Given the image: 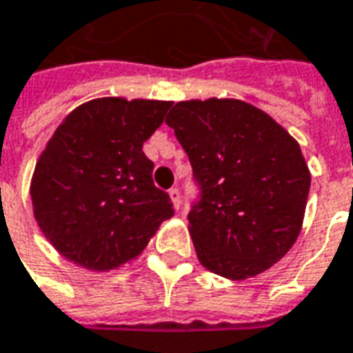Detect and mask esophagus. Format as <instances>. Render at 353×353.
<instances>
[{
	"label": "esophagus",
	"mask_w": 353,
	"mask_h": 353,
	"mask_svg": "<svg viewBox=\"0 0 353 353\" xmlns=\"http://www.w3.org/2000/svg\"><path fill=\"white\" fill-rule=\"evenodd\" d=\"M169 197H171V201H173L174 208L180 210V206H182V197H180L179 188H171V190H169Z\"/></svg>",
	"instance_id": "1"
}]
</instances>
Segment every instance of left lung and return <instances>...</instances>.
I'll return each mask as SVG.
<instances>
[{"label":"left lung","instance_id":"left-lung-1","mask_svg":"<svg viewBox=\"0 0 353 353\" xmlns=\"http://www.w3.org/2000/svg\"><path fill=\"white\" fill-rule=\"evenodd\" d=\"M165 123L199 186L188 221L201 264L242 281L281 261L301 230L311 188L296 139L268 113L230 98L179 102Z\"/></svg>","mask_w":353,"mask_h":353}]
</instances>
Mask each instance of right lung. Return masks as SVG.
Returning a JSON list of instances; mask_svg holds the SVG:
<instances>
[{
	"label": "right lung",
	"instance_id": "obj_1",
	"mask_svg": "<svg viewBox=\"0 0 353 353\" xmlns=\"http://www.w3.org/2000/svg\"><path fill=\"white\" fill-rule=\"evenodd\" d=\"M173 102L97 98L66 117L37 161L33 214L44 236L79 266L108 272L136 259L163 219L143 143Z\"/></svg>",
	"mask_w": 353,
	"mask_h": 353
}]
</instances>
